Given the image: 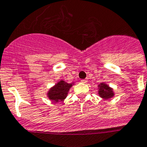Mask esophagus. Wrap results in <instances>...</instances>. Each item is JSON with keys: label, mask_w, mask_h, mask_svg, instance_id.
<instances>
[{"label": "esophagus", "mask_w": 147, "mask_h": 147, "mask_svg": "<svg viewBox=\"0 0 147 147\" xmlns=\"http://www.w3.org/2000/svg\"><path fill=\"white\" fill-rule=\"evenodd\" d=\"M81 83H87V80H81Z\"/></svg>", "instance_id": "obj_1"}]
</instances>
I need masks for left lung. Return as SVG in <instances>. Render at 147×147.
Here are the masks:
<instances>
[{
  "mask_svg": "<svg viewBox=\"0 0 147 147\" xmlns=\"http://www.w3.org/2000/svg\"><path fill=\"white\" fill-rule=\"evenodd\" d=\"M98 95L101 98L104 99H109V98H112L114 96L113 89L111 88L109 85H107L105 83H102L98 86Z\"/></svg>",
  "mask_w": 147,
  "mask_h": 147,
  "instance_id": "left-lung-1",
  "label": "left lung"
}]
</instances>
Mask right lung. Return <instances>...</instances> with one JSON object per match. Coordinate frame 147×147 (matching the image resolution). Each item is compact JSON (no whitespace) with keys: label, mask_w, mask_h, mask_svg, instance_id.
Returning a JSON list of instances; mask_svg holds the SVG:
<instances>
[{"label":"right lung","mask_w":147,"mask_h":147,"mask_svg":"<svg viewBox=\"0 0 147 147\" xmlns=\"http://www.w3.org/2000/svg\"><path fill=\"white\" fill-rule=\"evenodd\" d=\"M73 83H67L64 80H60L49 90L47 96L50 100L54 102L63 101L67 96V93Z\"/></svg>","instance_id":"1"}]
</instances>
